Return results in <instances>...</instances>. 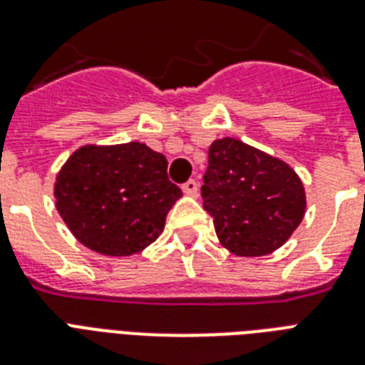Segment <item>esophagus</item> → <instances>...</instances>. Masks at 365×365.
<instances>
[{
    "label": "esophagus",
    "mask_w": 365,
    "mask_h": 365,
    "mask_svg": "<svg viewBox=\"0 0 365 365\" xmlns=\"http://www.w3.org/2000/svg\"><path fill=\"white\" fill-rule=\"evenodd\" d=\"M183 193L189 195V197H197V193H199V183L195 182V180H189V182H185L182 185Z\"/></svg>",
    "instance_id": "obj_1"
}]
</instances>
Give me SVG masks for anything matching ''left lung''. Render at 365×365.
<instances>
[{"label":"left lung","mask_w":365,"mask_h":365,"mask_svg":"<svg viewBox=\"0 0 365 365\" xmlns=\"http://www.w3.org/2000/svg\"><path fill=\"white\" fill-rule=\"evenodd\" d=\"M202 206L220 242L242 257L267 255L292 237L305 216V189L286 163L235 138L208 149Z\"/></svg>","instance_id":"1"}]
</instances>
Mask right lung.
<instances>
[{
	"label": "right lung",
	"instance_id": "obj_1",
	"mask_svg": "<svg viewBox=\"0 0 365 365\" xmlns=\"http://www.w3.org/2000/svg\"><path fill=\"white\" fill-rule=\"evenodd\" d=\"M168 160L145 143L83 145L56 176V208L77 240L104 255H132L159 239L182 189Z\"/></svg>",
	"mask_w": 365,
	"mask_h": 365
}]
</instances>
